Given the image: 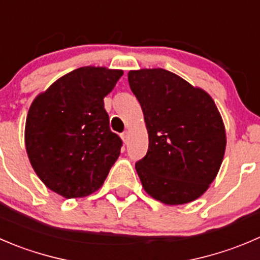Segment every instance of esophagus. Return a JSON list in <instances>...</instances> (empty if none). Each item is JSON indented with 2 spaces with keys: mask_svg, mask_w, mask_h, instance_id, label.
Listing matches in <instances>:
<instances>
[{
  "mask_svg": "<svg viewBox=\"0 0 260 260\" xmlns=\"http://www.w3.org/2000/svg\"><path fill=\"white\" fill-rule=\"evenodd\" d=\"M128 138H129V133H128V132L122 133V140H123V142L127 143V142H128Z\"/></svg>",
  "mask_w": 260,
  "mask_h": 260,
  "instance_id": "34e87169",
  "label": "esophagus"
}]
</instances>
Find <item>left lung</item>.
Instances as JSON below:
<instances>
[{"mask_svg": "<svg viewBox=\"0 0 260 260\" xmlns=\"http://www.w3.org/2000/svg\"><path fill=\"white\" fill-rule=\"evenodd\" d=\"M148 133L136 164L143 189L168 206L193 202L217 176L226 150L222 117L211 95L164 69L128 72Z\"/></svg>", "mask_w": 260, "mask_h": 260, "instance_id": "1", "label": "left lung"}]
</instances>
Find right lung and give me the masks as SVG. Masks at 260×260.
<instances>
[{"mask_svg": "<svg viewBox=\"0 0 260 260\" xmlns=\"http://www.w3.org/2000/svg\"><path fill=\"white\" fill-rule=\"evenodd\" d=\"M122 70L85 66L35 96L25 123V147L47 188L67 198L99 190L120 155L122 141L109 128L104 98Z\"/></svg>", "mask_w": 260, "mask_h": 260, "instance_id": "obj_1", "label": "right lung"}]
</instances>
